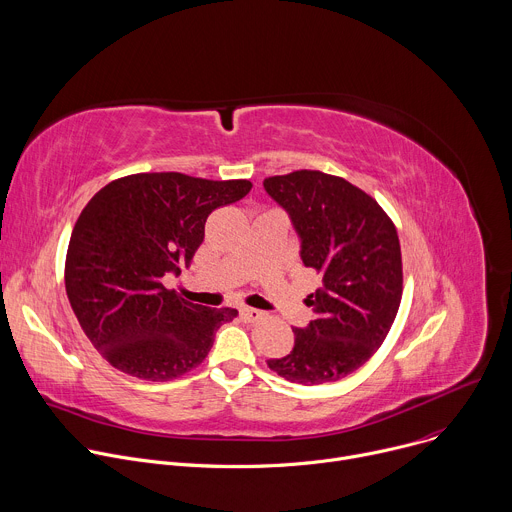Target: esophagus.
Listing matches in <instances>:
<instances>
[{
  "label": "esophagus",
  "mask_w": 512,
  "mask_h": 512,
  "mask_svg": "<svg viewBox=\"0 0 512 512\" xmlns=\"http://www.w3.org/2000/svg\"><path fill=\"white\" fill-rule=\"evenodd\" d=\"M239 314H241V318H243L245 322H259V320L263 318V312H261V310H255V308H241Z\"/></svg>",
  "instance_id": "obj_1"
}]
</instances>
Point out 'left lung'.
Masks as SVG:
<instances>
[{"instance_id": "left-lung-1", "label": "left lung", "mask_w": 512, "mask_h": 512, "mask_svg": "<svg viewBox=\"0 0 512 512\" xmlns=\"http://www.w3.org/2000/svg\"><path fill=\"white\" fill-rule=\"evenodd\" d=\"M263 188L289 214L304 265L322 275L306 300L316 318L296 328L294 350L267 367L300 385L340 381L377 352L397 316V229L375 198L338 176L298 170L265 178Z\"/></svg>"}]
</instances>
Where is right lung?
<instances>
[{"label": "right lung", "instance_id": "add662e5", "mask_svg": "<svg viewBox=\"0 0 512 512\" xmlns=\"http://www.w3.org/2000/svg\"><path fill=\"white\" fill-rule=\"evenodd\" d=\"M249 180H204L180 172L109 182L72 229L64 283L83 332L117 371L166 383L206 358L233 308H204L164 287L188 267L208 214L241 200Z\"/></svg>", "mask_w": 512, "mask_h": 512}]
</instances>
